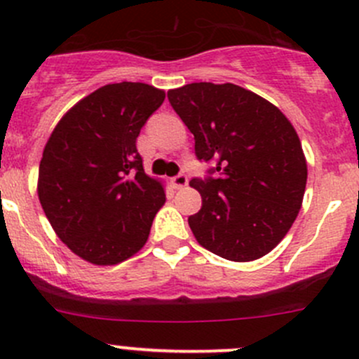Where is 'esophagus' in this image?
I'll return each instance as SVG.
<instances>
[{
    "instance_id": "1",
    "label": "esophagus",
    "mask_w": 359,
    "mask_h": 359,
    "mask_svg": "<svg viewBox=\"0 0 359 359\" xmlns=\"http://www.w3.org/2000/svg\"><path fill=\"white\" fill-rule=\"evenodd\" d=\"M172 184L175 189H182V187L187 186V177L184 175V173H179V175H175L172 179Z\"/></svg>"
}]
</instances>
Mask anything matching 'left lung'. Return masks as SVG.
I'll list each match as a JSON object with an SVG mask.
<instances>
[{"label":"left lung","instance_id":"left-lung-1","mask_svg":"<svg viewBox=\"0 0 359 359\" xmlns=\"http://www.w3.org/2000/svg\"><path fill=\"white\" fill-rule=\"evenodd\" d=\"M168 100L215 177L193 179L201 210L189 227L203 248L250 262L276 247L295 222L307 182L302 144L287 116L247 88L191 83Z\"/></svg>","mask_w":359,"mask_h":359}]
</instances>
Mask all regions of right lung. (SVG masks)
<instances>
[{"mask_svg": "<svg viewBox=\"0 0 359 359\" xmlns=\"http://www.w3.org/2000/svg\"><path fill=\"white\" fill-rule=\"evenodd\" d=\"M165 92L112 83L86 95L53 128L39 163L38 196L57 236L83 260L114 266L146 245L165 205L144 172L137 137Z\"/></svg>", "mask_w": 359, "mask_h": 359, "instance_id": "obj_1", "label": "right lung"}]
</instances>
